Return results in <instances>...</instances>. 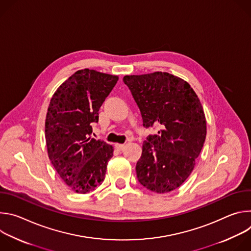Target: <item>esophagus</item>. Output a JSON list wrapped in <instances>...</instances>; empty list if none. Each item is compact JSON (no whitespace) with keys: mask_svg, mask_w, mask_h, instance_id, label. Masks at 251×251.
<instances>
[{"mask_svg":"<svg viewBox=\"0 0 251 251\" xmlns=\"http://www.w3.org/2000/svg\"><path fill=\"white\" fill-rule=\"evenodd\" d=\"M115 147H116V149H117L118 151H122V150L125 148V144H116Z\"/></svg>","mask_w":251,"mask_h":251,"instance_id":"34e87169","label":"esophagus"}]
</instances>
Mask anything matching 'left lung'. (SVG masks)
Masks as SVG:
<instances>
[{
    "mask_svg": "<svg viewBox=\"0 0 251 251\" xmlns=\"http://www.w3.org/2000/svg\"><path fill=\"white\" fill-rule=\"evenodd\" d=\"M123 81L140 108L143 126L161 128L143 144L138 180L152 192L170 193L189 177L202 149L206 120L201 103L187 81L168 73L125 75Z\"/></svg>",
    "mask_w": 251,
    "mask_h": 251,
    "instance_id": "8db88e82",
    "label": "left lung"
}]
</instances>
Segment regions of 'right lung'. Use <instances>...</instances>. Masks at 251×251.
I'll return each mask as SVG.
<instances>
[{
  "mask_svg": "<svg viewBox=\"0 0 251 251\" xmlns=\"http://www.w3.org/2000/svg\"><path fill=\"white\" fill-rule=\"evenodd\" d=\"M118 76L94 69L77 70L52 95L45 132L49 158L71 191L86 194L104 180L114 148L91 137V123Z\"/></svg>",
  "mask_w": 251,
  "mask_h": 251,
  "instance_id": "add662e5",
  "label": "right lung"
}]
</instances>
